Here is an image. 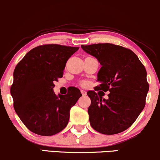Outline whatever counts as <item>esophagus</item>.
<instances>
[{"mask_svg":"<svg viewBox=\"0 0 160 160\" xmlns=\"http://www.w3.org/2000/svg\"><path fill=\"white\" fill-rule=\"evenodd\" d=\"M81 92H82V96H86L87 92H86V91H85V90H81Z\"/></svg>","mask_w":160,"mask_h":160,"instance_id":"obj_1","label":"esophagus"}]
</instances>
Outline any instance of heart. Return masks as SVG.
I'll list each match as a JSON object with an SVG mask.
<instances>
[{
	"label": "heart",
	"mask_w": 160,
	"mask_h": 160,
	"mask_svg": "<svg viewBox=\"0 0 160 160\" xmlns=\"http://www.w3.org/2000/svg\"><path fill=\"white\" fill-rule=\"evenodd\" d=\"M81 84H82V86H85L86 84H87V83H86V82H82V83H81Z\"/></svg>",
	"instance_id": "heart-1"
}]
</instances>
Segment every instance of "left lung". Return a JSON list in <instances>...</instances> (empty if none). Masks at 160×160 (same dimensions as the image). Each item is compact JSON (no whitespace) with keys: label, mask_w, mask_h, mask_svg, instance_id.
Listing matches in <instances>:
<instances>
[{"label":"left lung","mask_w":160,"mask_h":160,"mask_svg":"<svg viewBox=\"0 0 160 160\" xmlns=\"http://www.w3.org/2000/svg\"><path fill=\"white\" fill-rule=\"evenodd\" d=\"M87 53L102 65L96 90L109 91L108 98L93 90L87 92L91 100L88 108L90 125L103 134L113 135L133 125L145 105L149 90L147 72L133 51L113 44L82 45Z\"/></svg>","instance_id":"8db88e82"}]
</instances>
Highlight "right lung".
<instances>
[{"label": "right lung", "instance_id": "right-lung-1", "mask_svg": "<svg viewBox=\"0 0 160 160\" xmlns=\"http://www.w3.org/2000/svg\"><path fill=\"white\" fill-rule=\"evenodd\" d=\"M79 47L46 44L35 47L13 72L10 92L14 109L30 131L52 136L68 125L70 110L82 94L72 87L66 95H56L54 82L62 78L67 61Z\"/></svg>", "mask_w": 160, "mask_h": 160}]
</instances>
